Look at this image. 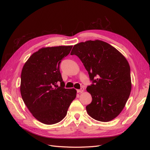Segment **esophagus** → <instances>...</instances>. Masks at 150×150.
Returning a JSON list of instances; mask_svg holds the SVG:
<instances>
[{
    "label": "esophagus",
    "instance_id": "esophagus-1",
    "mask_svg": "<svg viewBox=\"0 0 150 150\" xmlns=\"http://www.w3.org/2000/svg\"><path fill=\"white\" fill-rule=\"evenodd\" d=\"M77 91H78V93H82L84 92V88H81L80 89H78V90H77Z\"/></svg>",
    "mask_w": 150,
    "mask_h": 150
}]
</instances>
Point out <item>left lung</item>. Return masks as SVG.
<instances>
[{
	"label": "left lung",
	"instance_id": "1",
	"mask_svg": "<svg viewBox=\"0 0 150 150\" xmlns=\"http://www.w3.org/2000/svg\"><path fill=\"white\" fill-rule=\"evenodd\" d=\"M71 55L78 56L93 84L86 90L92 102L86 107L88 115L99 121L108 122L125 108L131 90L130 67L122 54L100 40L75 44Z\"/></svg>",
	"mask_w": 150,
	"mask_h": 150
}]
</instances>
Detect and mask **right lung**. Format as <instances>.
I'll return each mask as SVG.
<instances>
[{
	"label": "right lung",
	"instance_id": "obj_1",
	"mask_svg": "<svg viewBox=\"0 0 150 150\" xmlns=\"http://www.w3.org/2000/svg\"><path fill=\"white\" fill-rule=\"evenodd\" d=\"M72 46L46 47L30 56L22 67L20 90L22 99L36 120L45 125L60 122L66 116L76 90L65 89L59 71L62 59ZM60 82L61 86L57 84Z\"/></svg>",
	"mask_w": 150,
	"mask_h": 150
}]
</instances>
